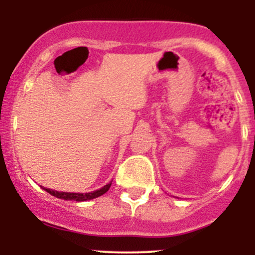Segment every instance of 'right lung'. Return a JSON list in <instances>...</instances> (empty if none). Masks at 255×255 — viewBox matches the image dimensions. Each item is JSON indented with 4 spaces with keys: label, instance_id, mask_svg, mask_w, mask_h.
I'll return each instance as SVG.
<instances>
[{
    "label": "right lung",
    "instance_id": "add662e5",
    "mask_svg": "<svg viewBox=\"0 0 255 255\" xmlns=\"http://www.w3.org/2000/svg\"><path fill=\"white\" fill-rule=\"evenodd\" d=\"M112 182L110 184L105 185L104 187H101L100 190H96V191H92V192H87V194H79V192H59L55 191V190H51V189H47V187H43L45 191L49 192L50 195L53 196L58 197V199H63V200H73V201H87V200H92V199H96V197L101 196L104 195L105 192L109 191V189L111 187Z\"/></svg>",
    "mask_w": 255,
    "mask_h": 255
}]
</instances>
